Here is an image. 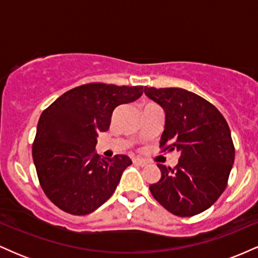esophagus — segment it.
Here are the masks:
<instances>
[{"label": "esophagus", "instance_id": "esophagus-1", "mask_svg": "<svg viewBox=\"0 0 258 258\" xmlns=\"http://www.w3.org/2000/svg\"><path fill=\"white\" fill-rule=\"evenodd\" d=\"M133 164H136V165H138V166L143 167V166H146L148 162L146 161V160H143L141 158H135V159H133Z\"/></svg>", "mask_w": 258, "mask_h": 258}]
</instances>
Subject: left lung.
I'll use <instances>...</instances> for the list:
<instances>
[{"label": "left lung", "mask_w": 258, "mask_h": 258, "mask_svg": "<svg viewBox=\"0 0 258 258\" xmlns=\"http://www.w3.org/2000/svg\"><path fill=\"white\" fill-rule=\"evenodd\" d=\"M165 111L160 146L178 152L176 167L158 164L150 193L171 214L190 217L211 207L227 186L234 164L230 130L217 108L183 88L144 87Z\"/></svg>", "instance_id": "obj_1"}]
</instances>
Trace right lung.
<instances>
[{"mask_svg": "<svg viewBox=\"0 0 258 258\" xmlns=\"http://www.w3.org/2000/svg\"><path fill=\"white\" fill-rule=\"evenodd\" d=\"M142 93V86L82 85L41 114L32 159L44 194L55 206L88 215L111 197L132 161L127 155L100 158L94 150L97 137L109 130L116 106L135 102Z\"/></svg>", "mask_w": 258, "mask_h": 258, "instance_id": "obj_1", "label": "right lung"}]
</instances>
